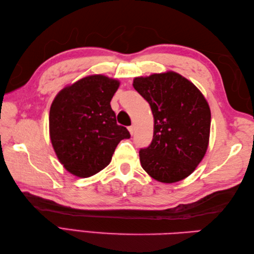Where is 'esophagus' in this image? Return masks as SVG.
I'll return each instance as SVG.
<instances>
[{"label": "esophagus", "mask_w": 254, "mask_h": 254, "mask_svg": "<svg viewBox=\"0 0 254 254\" xmlns=\"http://www.w3.org/2000/svg\"><path fill=\"white\" fill-rule=\"evenodd\" d=\"M134 131H135V127H134V126L128 127V132H130L131 135H133V134H134Z\"/></svg>", "instance_id": "obj_1"}]
</instances>
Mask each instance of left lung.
Here are the masks:
<instances>
[{
  "label": "left lung",
  "mask_w": 254,
  "mask_h": 254,
  "mask_svg": "<svg viewBox=\"0 0 254 254\" xmlns=\"http://www.w3.org/2000/svg\"><path fill=\"white\" fill-rule=\"evenodd\" d=\"M133 87L154 116L153 141L139 150L143 169L159 182L183 180L195 170L208 146L206 99L195 85L175 72L136 77Z\"/></svg>",
  "instance_id": "left-lung-1"
}]
</instances>
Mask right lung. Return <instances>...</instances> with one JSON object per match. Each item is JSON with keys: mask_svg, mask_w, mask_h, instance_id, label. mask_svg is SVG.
Returning a JSON list of instances; mask_svg holds the SVG:
<instances>
[{"mask_svg": "<svg viewBox=\"0 0 254 254\" xmlns=\"http://www.w3.org/2000/svg\"><path fill=\"white\" fill-rule=\"evenodd\" d=\"M120 83L104 75H90L63 88L53 100L49 128L60 163L79 178L94 176L109 165L118 144L130 138L117 124L110 101Z\"/></svg>", "mask_w": 254, "mask_h": 254, "instance_id": "add662e5", "label": "right lung"}]
</instances>
